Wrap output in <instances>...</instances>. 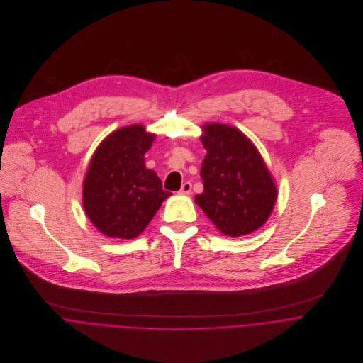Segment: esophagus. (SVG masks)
<instances>
[{
    "label": "esophagus",
    "mask_w": 363,
    "mask_h": 363,
    "mask_svg": "<svg viewBox=\"0 0 363 363\" xmlns=\"http://www.w3.org/2000/svg\"><path fill=\"white\" fill-rule=\"evenodd\" d=\"M180 193H182V194H186V196L191 194V183H190V182L183 183V184H182V189H180Z\"/></svg>",
    "instance_id": "esophagus-1"
}]
</instances>
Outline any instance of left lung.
<instances>
[{
    "instance_id": "8db88e82",
    "label": "left lung",
    "mask_w": 363,
    "mask_h": 363,
    "mask_svg": "<svg viewBox=\"0 0 363 363\" xmlns=\"http://www.w3.org/2000/svg\"><path fill=\"white\" fill-rule=\"evenodd\" d=\"M203 128L204 191L196 196V203L223 235H249L265 223L275 204L272 176L242 131L219 123Z\"/></svg>"
}]
</instances>
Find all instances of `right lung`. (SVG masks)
I'll return each instance as SVG.
<instances>
[{"mask_svg": "<svg viewBox=\"0 0 363 363\" xmlns=\"http://www.w3.org/2000/svg\"><path fill=\"white\" fill-rule=\"evenodd\" d=\"M155 140L141 124L106 137L89 163L82 199L91 222L108 238L134 239L170 196L144 155Z\"/></svg>", "mask_w": 363, "mask_h": 363, "instance_id": "obj_1", "label": "right lung"}]
</instances>
